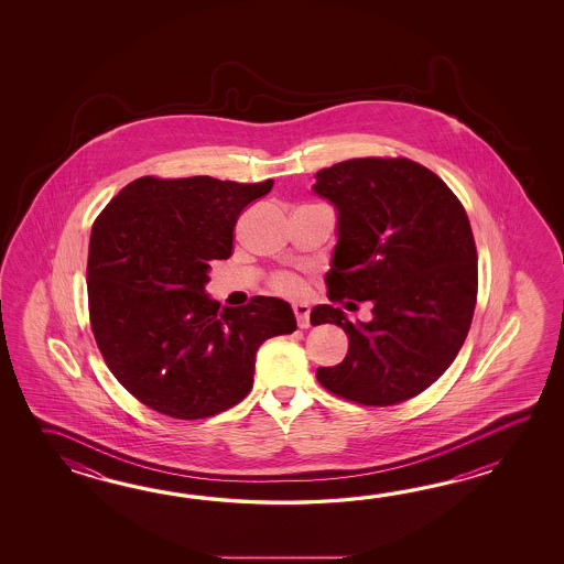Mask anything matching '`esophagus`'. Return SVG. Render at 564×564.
Masks as SVG:
<instances>
[{
    "label": "esophagus",
    "instance_id": "1",
    "mask_svg": "<svg viewBox=\"0 0 564 564\" xmlns=\"http://www.w3.org/2000/svg\"><path fill=\"white\" fill-rule=\"evenodd\" d=\"M292 311H294L300 328H308L311 326V306L308 304L300 302V304L292 306Z\"/></svg>",
    "mask_w": 564,
    "mask_h": 564
}]
</instances>
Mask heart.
I'll list each match as a JSON object with an SVG mask.
<instances>
[{
    "instance_id": "1",
    "label": "heart",
    "mask_w": 564,
    "mask_h": 564,
    "mask_svg": "<svg viewBox=\"0 0 564 564\" xmlns=\"http://www.w3.org/2000/svg\"><path fill=\"white\" fill-rule=\"evenodd\" d=\"M268 286L280 296H299L302 292V282L292 272H276L274 276L270 278Z\"/></svg>"
}]
</instances>
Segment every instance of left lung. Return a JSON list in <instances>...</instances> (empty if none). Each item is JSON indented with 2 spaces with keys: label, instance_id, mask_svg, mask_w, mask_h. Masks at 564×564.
Returning a JSON list of instances; mask_svg holds the SVG:
<instances>
[{
  "label": "left lung",
  "instance_id": "8db88e82",
  "mask_svg": "<svg viewBox=\"0 0 564 564\" xmlns=\"http://www.w3.org/2000/svg\"><path fill=\"white\" fill-rule=\"evenodd\" d=\"M314 193L338 209L328 300L371 302V323L318 304L312 324H338L348 352L318 367L326 391L389 408L420 395L454 362L478 299L468 214L433 171L405 156H362L316 173Z\"/></svg>",
  "mask_w": 564,
  "mask_h": 564
}]
</instances>
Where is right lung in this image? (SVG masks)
Returning <instances> with one entry per match:
<instances>
[{
  "label": "right lung",
  "instance_id": "right-lung-1",
  "mask_svg": "<svg viewBox=\"0 0 564 564\" xmlns=\"http://www.w3.org/2000/svg\"><path fill=\"white\" fill-rule=\"evenodd\" d=\"M272 185L147 175L96 217L90 328L117 381L156 413L204 420L238 405L252 389L256 350L296 330L284 300L253 296L219 311L205 294L212 262L231 256L243 207Z\"/></svg>",
  "mask_w": 564,
  "mask_h": 564
}]
</instances>
